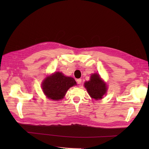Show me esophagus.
Segmentation results:
<instances>
[{"label": "esophagus", "mask_w": 149, "mask_h": 149, "mask_svg": "<svg viewBox=\"0 0 149 149\" xmlns=\"http://www.w3.org/2000/svg\"><path fill=\"white\" fill-rule=\"evenodd\" d=\"M81 81H82V80L81 79H76V82H77V83H78V84H80L81 83Z\"/></svg>", "instance_id": "esophagus-1"}]
</instances>
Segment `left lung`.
<instances>
[{
  "label": "left lung",
  "instance_id": "left-lung-1",
  "mask_svg": "<svg viewBox=\"0 0 149 149\" xmlns=\"http://www.w3.org/2000/svg\"><path fill=\"white\" fill-rule=\"evenodd\" d=\"M84 87L87 89L89 95L96 100H101L107 92V85L103 81L100 74H91L88 81L84 83Z\"/></svg>",
  "mask_w": 149,
  "mask_h": 149
}]
</instances>
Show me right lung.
Wrapping results in <instances>:
<instances>
[{
	"label": "right lung",
	"mask_w": 149,
	"mask_h": 149,
	"mask_svg": "<svg viewBox=\"0 0 149 149\" xmlns=\"http://www.w3.org/2000/svg\"><path fill=\"white\" fill-rule=\"evenodd\" d=\"M76 85L74 78L65 76L62 73L55 72L45 78L42 88L47 98L54 101L61 100L68 89Z\"/></svg>",
	"instance_id": "right-lung-1"
}]
</instances>
